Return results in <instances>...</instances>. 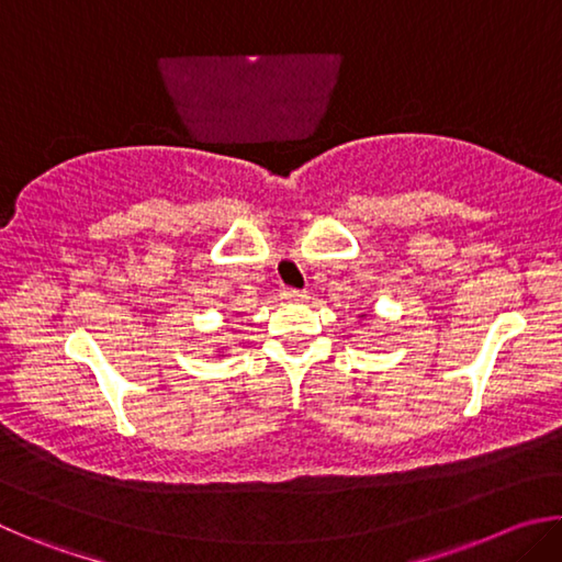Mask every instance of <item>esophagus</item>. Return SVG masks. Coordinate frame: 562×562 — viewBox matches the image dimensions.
<instances>
[{"label": "esophagus", "instance_id": "1", "mask_svg": "<svg viewBox=\"0 0 562 562\" xmlns=\"http://www.w3.org/2000/svg\"><path fill=\"white\" fill-rule=\"evenodd\" d=\"M280 297H282V300H288V302H302V300H307V290L282 288V290H280Z\"/></svg>", "mask_w": 562, "mask_h": 562}]
</instances>
